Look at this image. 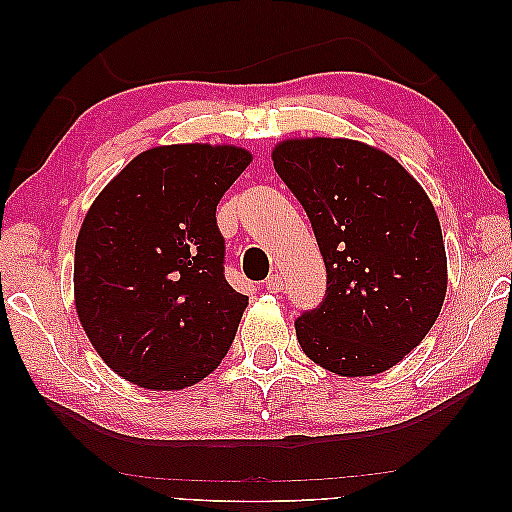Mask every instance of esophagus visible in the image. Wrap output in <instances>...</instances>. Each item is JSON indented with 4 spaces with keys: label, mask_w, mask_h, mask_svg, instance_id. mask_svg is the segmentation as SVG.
I'll return each mask as SVG.
<instances>
[{
    "label": "esophagus",
    "mask_w": 512,
    "mask_h": 512,
    "mask_svg": "<svg viewBox=\"0 0 512 512\" xmlns=\"http://www.w3.org/2000/svg\"><path fill=\"white\" fill-rule=\"evenodd\" d=\"M265 289L272 291V293H282L284 291V277L282 275H270L268 279H265Z\"/></svg>",
    "instance_id": "obj_1"
}]
</instances>
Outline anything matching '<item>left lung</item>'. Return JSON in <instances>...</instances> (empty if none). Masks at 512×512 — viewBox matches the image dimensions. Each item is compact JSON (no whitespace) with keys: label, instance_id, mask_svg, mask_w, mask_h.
<instances>
[{"label":"left lung","instance_id":"8db88e82","mask_svg":"<svg viewBox=\"0 0 512 512\" xmlns=\"http://www.w3.org/2000/svg\"><path fill=\"white\" fill-rule=\"evenodd\" d=\"M272 160L326 265L324 298L296 319L298 345L342 377L396 366L445 300V244L431 200L394 158L352 139H289Z\"/></svg>","mask_w":512,"mask_h":512}]
</instances>
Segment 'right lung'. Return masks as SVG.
<instances>
[{"label":"right lung","mask_w":512,"mask_h":512,"mask_svg":"<svg viewBox=\"0 0 512 512\" xmlns=\"http://www.w3.org/2000/svg\"><path fill=\"white\" fill-rule=\"evenodd\" d=\"M249 163L237 146H158L88 209L74 251L76 312L123 380L184 389L228 354L249 298L226 279L216 205Z\"/></svg>","instance_id":"add662e5"}]
</instances>
